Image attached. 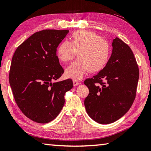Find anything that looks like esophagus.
Listing matches in <instances>:
<instances>
[{"instance_id": "esophagus-1", "label": "esophagus", "mask_w": 151, "mask_h": 151, "mask_svg": "<svg viewBox=\"0 0 151 151\" xmlns=\"http://www.w3.org/2000/svg\"><path fill=\"white\" fill-rule=\"evenodd\" d=\"M73 85H74V86H76L79 85V84H80L79 82H78L77 81H76V80H73Z\"/></svg>"}]
</instances>
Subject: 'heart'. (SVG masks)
Returning a JSON list of instances; mask_svg holds the SVG:
<instances>
[{"instance_id": "b5f03b06", "label": "heart", "mask_w": 151, "mask_h": 151, "mask_svg": "<svg viewBox=\"0 0 151 151\" xmlns=\"http://www.w3.org/2000/svg\"><path fill=\"white\" fill-rule=\"evenodd\" d=\"M70 39V42L62 41L57 48L58 58L63 63L72 61L76 54L78 57L66 69L67 77L81 79L88 70L96 73L105 67L111 51L107 40L95 32L84 30L73 32Z\"/></svg>"}]
</instances>
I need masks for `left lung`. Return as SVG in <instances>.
I'll return each mask as SVG.
<instances>
[{"instance_id":"1","label":"left lung","mask_w":151,"mask_h":151,"mask_svg":"<svg viewBox=\"0 0 151 151\" xmlns=\"http://www.w3.org/2000/svg\"><path fill=\"white\" fill-rule=\"evenodd\" d=\"M108 63L97 75L85 80L88 114L102 124L113 123L129 111L136 96L139 71L129 46L116 37Z\"/></svg>"}]
</instances>
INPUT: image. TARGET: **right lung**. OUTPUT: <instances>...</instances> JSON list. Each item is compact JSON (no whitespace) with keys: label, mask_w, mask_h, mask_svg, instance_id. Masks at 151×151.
<instances>
[{"label":"right lung","mask_w":151,"mask_h":151,"mask_svg":"<svg viewBox=\"0 0 151 151\" xmlns=\"http://www.w3.org/2000/svg\"><path fill=\"white\" fill-rule=\"evenodd\" d=\"M69 30L46 29L35 32L17 47L12 59L9 82L22 113L34 122H50L65 103L73 86L70 78L54 82L64 73L56 51Z\"/></svg>","instance_id":"right-lung-1"}]
</instances>
